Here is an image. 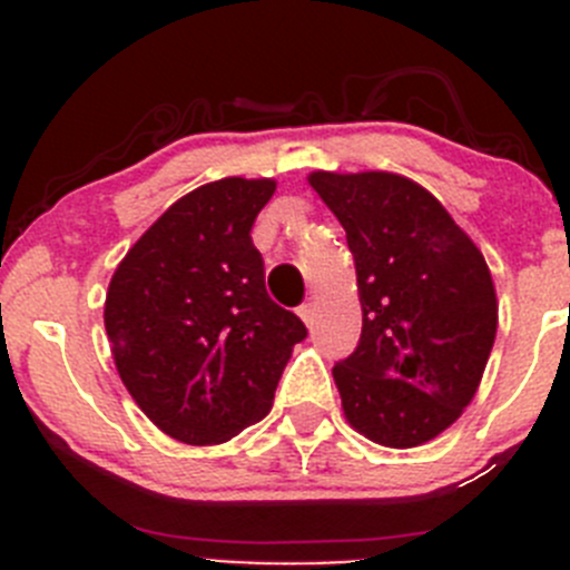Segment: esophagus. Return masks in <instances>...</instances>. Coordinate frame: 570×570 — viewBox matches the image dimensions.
<instances>
[{
  "mask_svg": "<svg viewBox=\"0 0 570 570\" xmlns=\"http://www.w3.org/2000/svg\"><path fill=\"white\" fill-rule=\"evenodd\" d=\"M297 317H301L308 327H312L314 317H317V306H314V303H303V306L297 308Z\"/></svg>",
  "mask_w": 570,
  "mask_h": 570,
  "instance_id": "obj_1",
  "label": "esophagus"
}]
</instances>
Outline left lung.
I'll use <instances>...</instances> for the list:
<instances>
[{
	"label": "left lung",
	"mask_w": 570,
	"mask_h": 570,
	"mask_svg": "<svg viewBox=\"0 0 570 570\" xmlns=\"http://www.w3.org/2000/svg\"><path fill=\"white\" fill-rule=\"evenodd\" d=\"M308 184L355 258L361 342L333 366L344 419L381 446L428 444L474 400L497 338L485 256L413 178L314 170Z\"/></svg>",
	"instance_id": "left-lung-1"
}]
</instances>
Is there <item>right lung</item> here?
<instances>
[{
    "mask_svg": "<svg viewBox=\"0 0 570 570\" xmlns=\"http://www.w3.org/2000/svg\"><path fill=\"white\" fill-rule=\"evenodd\" d=\"M275 178L193 189L131 245L109 281L115 370L140 411L193 446L232 441L273 407L306 325L264 289L250 228Z\"/></svg>",
    "mask_w": 570,
    "mask_h": 570,
    "instance_id": "add662e5",
    "label": "right lung"
}]
</instances>
